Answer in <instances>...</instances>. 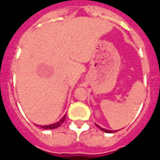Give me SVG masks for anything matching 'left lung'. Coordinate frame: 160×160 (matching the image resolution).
<instances>
[{
    "label": "left lung",
    "mask_w": 160,
    "mask_h": 160,
    "mask_svg": "<svg viewBox=\"0 0 160 160\" xmlns=\"http://www.w3.org/2000/svg\"><path fill=\"white\" fill-rule=\"evenodd\" d=\"M96 125H97V126H98V128L100 129V130H101V131H103V132H106V133L115 132V131H114V132H113V131H110V130H106V129H103V128H102V127H101V126H99L98 124H96Z\"/></svg>",
    "instance_id": "1"
}]
</instances>
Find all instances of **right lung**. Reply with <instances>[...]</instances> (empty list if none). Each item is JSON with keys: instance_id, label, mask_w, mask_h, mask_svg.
<instances>
[{"instance_id": "add662e5", "label": "right lung", "mask_w": 160, "mask_h": 160, "mask_svg": "<svg viewBox=\"0 0 160 160\" xmlns=\"http://www.w3.org/2000/svg\"><path fill=\"white\" fill-rule=\"evenodd\" d=\"M65 118H66V115H64L62 118L61 119L59 120L58 122H57V123H54V124H48V125H41V127L45 129V130H53V129H56L57 128V127H59V126H60V125L64 122Z\"/></svg>"}]
</instances>
